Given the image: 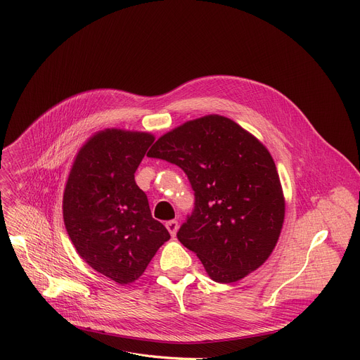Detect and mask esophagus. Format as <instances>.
Segmentation results:
<instances>
[{"instance_id": "1", "label": "esophagus", "mask_w": 360, "mask_h": 360, "mask_svg": "<svg viewBox=\"0 0 360 360\" xmlns=\"http://www.w3.org/2000/svg\"><path fill=\"white\" fill-rule=\"evenodd\" d=\"M178 228H179V224H178L176 220H169V221H166V229L169 231V233L172 235V236L176 235Z\"/></svg>"}]
</instances>
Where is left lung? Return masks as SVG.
I'll return each mask as SVG.
<instances>
[{
	"instance_id": "1",
	"label": "left lung",
	"mask_w": 360,
	"mask_h": 360,
	"mask_svg": "<svg viewBox=\"0 0 360 360\" xmlns=\"http://www.w3.org/2000/svg\"><path fill=\"white\" fill-rule=\"evenodd\" d=\"M147 156L188 176L194 210L176 236L214 281H238L270 257L285 198L271 155L250 132L229 118L202 117L162 136Z\"/></svg>"
}]
</instances>
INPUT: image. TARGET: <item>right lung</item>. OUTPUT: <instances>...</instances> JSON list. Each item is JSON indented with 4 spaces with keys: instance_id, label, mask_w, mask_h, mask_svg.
<instances>
[{
    "instance_id": "1",
    "label": "right lung",
    "mask_w": 360,
    "mask_h": 360,
    "mask_svg": "<svg viewBox=\"0 0 360 360\" xmlns=\"http://www.w3.org/2000/svg\"><path fill=\"white\" fill-rule=\"evenodd\" d=\"M155 137L105 129L79 151L64 191L67 233L80 257L110 280H137L170 238L151 217L134 174Z\"/></svg>"
}]
</instances>
